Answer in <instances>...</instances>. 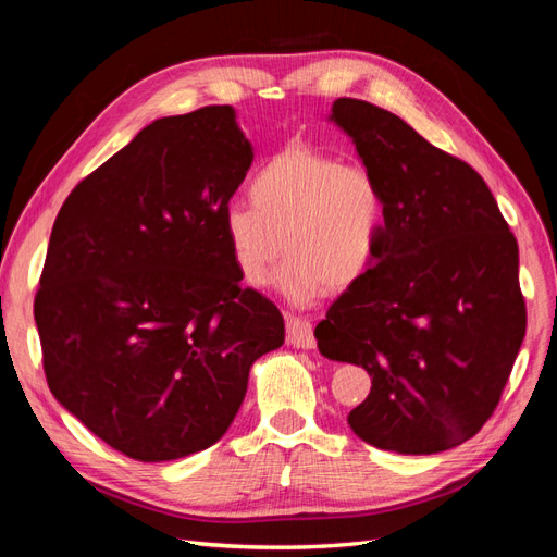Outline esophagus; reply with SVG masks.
<instances>
[{"instance_id":"34e87169","label":"esophagus","mask_w":557,"mask_h":557,"mask_svg":"<svg viewBox=\"0 0 557 557\" xmlns=\"http://www.w3.org/2000/svg\"><path fill=\"white\" fill-rule=\"evenodd\" d=\"M285 327H288V344L295 348H315V336H313V325L307 318L299 315H285Z\"/></svg>"}]
</instances>
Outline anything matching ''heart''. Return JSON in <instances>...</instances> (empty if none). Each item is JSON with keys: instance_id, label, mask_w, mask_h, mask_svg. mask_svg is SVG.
<instances>
[{"instance_id": "obj_1", "label": "heart", "mask_w": 557, "mask_h": 557, "mask_svg": "<svg viewBox=\"0 0 557 557\" xmlns=\"http://www.w3.org/2000/svg\"><path fill=\"white\" fill-rule=\"evenodd\" d=\"M250 199L232 201L223 232L234 264L250 285H262L281 250L276 293L307 307L325 288H348L374 264L385 230V195L362 164L311 146H290L250 178Z\"/></svg>"}]
</instances>
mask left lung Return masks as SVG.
Masks as SVG:
<instances>
[{"mask_svg": "<svg viewBox=\"0 0 557 557\" xmlns=\"http://www.w3.org/2000/svg\"><path fill=\"white\" fill-rule=\"evenodd\" d=\"M385 195L369 272L315 327L327 360L372 376L348 413L362 442L432 455L493 416L525 336L518 244L485 181L399 115L342 97L327 115Z\"/></svg>", "mask_w": 557, "mask_h": 557, "instance_id": "8db88e82", "label": "left lung"}]
</instances>
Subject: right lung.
Listing matches in <instances>:
<instances>
[{"instance_id":"right-lung-1","label":"right lung","mask_w":557,"mask_h":557,"mask_svg":"<svg viewBox=\"0 0 557 557\" xmlns=\"http://www.w3.org/2000/svg\"><path fill=\"white\" fill-rule=\"evenodd\" d=\"M252 162L232 107L144 127L83 178L50 232L35 320L50 393L141 462L213 446L281 311L242 288L223 213Z\"/></svg>"}]
</instances>
